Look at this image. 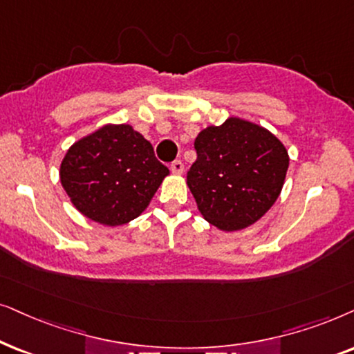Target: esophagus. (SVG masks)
I'll list each match as a JSON object with an SVG mask.
<instances>
[{"label":"esophagus","instance_id":"esophagus-1","mask_svg":"<svg viewBox=\"0 0 354 354\" xmlns=\"http://www.w3.org/2000/svg\"><path fill=\"white\" fill-rule=\"evenodd\" d=\"M169 169H171L174 174H181L185 171V165H183L181 160H174V162L169 165Z\"/></svg>","mask_w":354,"mask_h":354}]
</instances>
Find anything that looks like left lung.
Returning <instances> with one entry per match:
<instances>
[{
    "label": "left lung",
    "instance_id": "8db88e82",
    "mask_svg": "<svg viewBox=\"0 0 354 354\" xmlns=\"http://www.w3.org/2000/svg\"><path fill=\"white\" fill-rule=\"evenodd\" d=\"M194 149L187 186L202 216L218 230L238 232L256 223L279 199L290 157L270 131L228 118L201 131Z\"/></svg>",
    "mask_w": 354,
    "mask_h": 354
}]
</instances>
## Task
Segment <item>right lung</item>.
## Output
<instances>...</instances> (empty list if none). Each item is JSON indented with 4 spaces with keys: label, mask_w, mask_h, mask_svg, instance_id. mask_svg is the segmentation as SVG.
<instances>
[{
    "label": "right lung",
    "mask_w": 354,
    "mask_h": 354,
    "mask_svg": "<svg viewBox=\"0 0 354 354\" xmlns=\"http://www.w3.org/2000/svg\"><path fill=\"white\" fill-rule=\"evenodd\" d=\"M168 174L152 144L129 124H105L79 139L59 167L61 185L73 205L106 226L138 218Z\"/></svg>",
    "instance_id": "obj_1"
}]
</instances>
